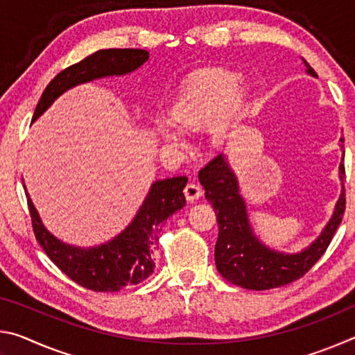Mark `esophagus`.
I'll return each mask as SVG.
<instances>
[{
    "label": "esophagus",
    "instance_id": "esophagus-1",
    "mask_svg": "<svg viewBox=\"0 0 355 355\" xmlns=\"http://www.w3.org/2000/svg\"><path fill=\"white\" fill-rule=\"evenodd\" d=\"M183 192L186 196V200L194 202L203 194V189H202V186H199L197 183H188V184H186V188H184Z\"/></svg>",
    "mask_w": 355,
    "mask_h": 355
}]
</instances>
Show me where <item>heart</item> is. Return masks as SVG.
Wrapping results in <instances>:
<instances>
[{
    "label": "heart",
    "mask_w": 355,
    "mask_h": 355,
    "mask_svg": "<svg viewBox=\"0 0 355 355\" xmlns=\"http://www.w3.org/2000/svg\"><path fill=\"white\" fill-rule=\"evenodd\" d=\"M250 98L248 83L230 70H208L192 78L169 106V120H155V135L163 142L180 144L179 128L194 130L205 125L213 146H224L238 131Z\"/></svg>",
    "instance_id": "1"
}]
</instances>
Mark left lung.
<instances>
[{"mask_svg": "<svg viewBox=\"0 0 355 355\" xmlns=\"http://www.w3.org/2000/svg\"><path fill=\"white\" fill-rule=\"evenodd\" d=\"M304 65L307 69L305 71L316 78V71L307 61H304ZM340 141L343 142V137ZM343 178L345 150L340 163L341 194L332 218L310 245L296 254H286L268 248L252 230L236 173L228 164L225 155H218L209 161L199 172V180L205 189V199L211 203L218 218L219 235L214 248V260L222 277L245 290L261 291L288 285L307 274L329 248L343 219L346 207Z\"/></svg>", "mask_w": 355, "mask_h": 355, "instance_id": "8db88e82", "label": "left lung"}]
</instances>
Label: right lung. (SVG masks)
I'll return each mask as SVG.
<instances>
[{"instance_id": "add662e5", "label": "right lung", "mask_w": 355, "mask_h": 355, "mask_svg": "<svg viewBox=\"0 0 355 355\" xmlns=\"http://www.w3.org/2000/svg\"><path fill=\"white\" fill-rule=\"evenodd\" d=\"M148 59V51L135 48H110L92 53L53 78L35 106V122L55 100L69 89L106 76L128 75ZM188 178L172 177L156 180L148 189L141 208L125 230L94 248L67 244L46 230L26 186V199L33 230L45 254L64 274L87 290L112 293L146 280L155 269L153 254L158 245L159 227L169 216L186 205L183 189Z\"/></svg>"}]
</instances>
